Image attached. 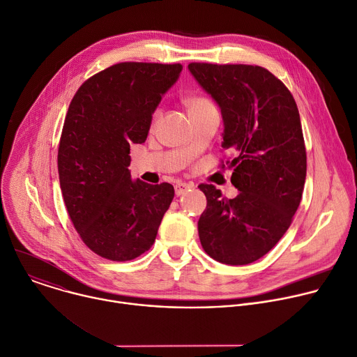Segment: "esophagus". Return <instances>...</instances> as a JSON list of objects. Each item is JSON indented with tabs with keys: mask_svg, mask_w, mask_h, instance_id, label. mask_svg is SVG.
I'll return each mask as SVG.
<instances>
[{
	"mask_svg": "<svg viewBox=\"0 0 357 357\" xmlns=\"http://www.w3.org/2000/svg\"><path fill=\"white\" fill-rule=\"evenodd\" d=\"M193 188V183H186V182H178L175 185V193L176 196H181L183 193H186L188 190H190Z\"/></svg>",
	"mask_w": 357,
	"mask_h": 357,
	"instance_id": "34e87169",
	"label": "esophagus"
}]
</instances>
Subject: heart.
<instances>
[{
	"instance_id": "obj_1",
	"label": "heart",
	"mask_w": 357,
	"mask_h": 357,
	"mask_svg": "<svg viewBox=\"0 0 357 357\" xmlns=\"http://www.w3.org/2000/svg\"><path fill=\"white\" fill-rule=\"evenodd\" d=\"M185 106H186V110H188L189 116H193L199 112H203V110H206L209 107H213V103L209 98L203 97V96H192V97H188L185 100ZM158 116H160V112H155L154 120H157Z\"/></svg>"
}]
</instances>
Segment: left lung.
<instances>
[{
	"label": "left lung",
	"instance_id": "left-lung-1",
	"mask_svg": "<svg viewBox=\"0 0 357 357\" xmlns=\"http://www.w3.org/2000/svg\"><path fill=\"white\" fill-rule=\"evenodd\" d=\"M188 68L222 110V146L234 152L226 165L240 190L227 199L213 185H199L208 199L197 222L200 244L219 263L250 264L280 241L301 203L307 151L298 107L287 86L261 66Z\"/></svg>",
	"mask_w": 357,
	"mask_h": 357
}]
</instances>
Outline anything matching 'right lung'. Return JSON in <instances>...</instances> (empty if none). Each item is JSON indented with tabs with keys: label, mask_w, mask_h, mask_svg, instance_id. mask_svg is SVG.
Returning <instances> with one entry per match:
<instances>
[{
	"label": "right lung",
	"mask_w": 357,
	"mask_h": 357,
	"mask_svg": "<svg viewBox=\"0 0 357 357\" xmlns=\"http://www.w3.org/2000/svg\"><path fill=\"white\" fill-rule=\"evenodd\" d=\"M181 72V63H117L89 77L70 101L59 182L75 229L100 257L128 261L155 241L175 190L131 181L128 154L145 142L152 113Z\"/></svg>",
	"instance_id": "obj_1"
}]
</instances>
